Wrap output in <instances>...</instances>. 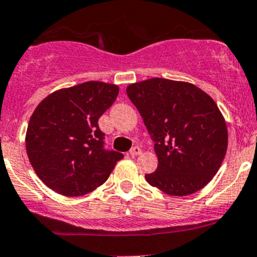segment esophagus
<instances>
[{"label": "esophagus", "mask_w": 257, "mask_h": 257, "mask_svg": "<svg viewBox=\"0 0 257 257\" xmlns=\"http://www.w3.org/2000/svg\"><path fill=\"white\" fill-rule=\"evenodd\" d=\"M129 153H131L132 157H137V155H141L142 154V149L139 147H133Z\"/></svg>", "instance_id": "1"}]
</instances>
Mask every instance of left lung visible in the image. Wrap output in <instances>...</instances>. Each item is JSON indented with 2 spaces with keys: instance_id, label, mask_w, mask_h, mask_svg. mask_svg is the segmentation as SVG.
I'll return each mask as SVG.
<instances>
[{
  "instance_id": "1",
  "label": "left lung",
  "mask_w": 257,
  "mask_h": 257,
  "mask_svg": "<svg viewBox=\"0 0 257 257\" xmlns=\"http://www.w3.org/2000/svg\"><path fill=\"white\" fill-rule=\"evenodd\" d=\"M126 94L155 143L158 168L145 174L148 183L173 196L203 189L227 149L226 123L214 99L191 83L165 78L129 84Z\"/></svg>"
}]
</instances>
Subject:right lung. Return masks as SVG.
<instances>
[{
  "label": "right lung",
  "mask_w": 257,
  "mask_h": 257,
  "mask_svg": "<svg viewBox=\"0 0 257 257\" xmlns=\"http://www.w3.org/2000/svg\"><path fill=\"white\" fill-rule=\"evenodd\" d=\"M119 87L89 80L47 95L33 112L26 150L38 178L56 193L79 196L105 183L123 154L104 149L98 119Z\"/></svg>",
  "instance_id": "right-lung-1"
}]
</instances>
